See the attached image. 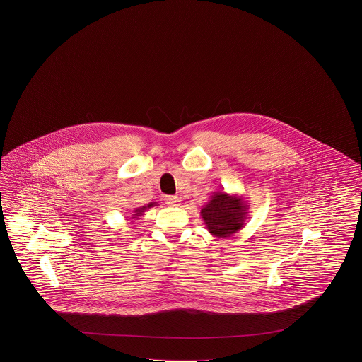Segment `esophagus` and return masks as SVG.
Returning a JSON list of instances; mask_svg holds the SVG:
<instances>
[{
    "label": "esophagus",
    "mask_w": 362,
    "mask_h": 362,
    "mask_svg": "<svg viewBox=\"0 0 362 362\" xmlns=\"http://www.w3.org/2000/svg\"><path fill=\"white\" fill-rule=\"evenodd\" d=\"M165 204H168V206H173V207H176V206H179V202H180V199L177 197H165Z\"/></svg>",
    "instance_id": "esophagus-1"
}]
</instances>
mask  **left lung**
Wrapping results in <instances>:
<instances>
[{"label": "left lung", "instance_id": "obj_1", "mask_svg": "<svg viewBox=\"0 0 362 362\" xmlns=\"http://www.w3.org/2000/svg\"><path fill=\"white\" fill-rule=\"evenodd\" d=\"M248 209V203L240 195L215 191L203 206L200 216L211 235L226 239L245 226Z\"/></svg>", "mask_w": 362, "mask_h": 362}]
</instances>
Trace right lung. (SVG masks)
Wrapping results in <instances>:
<instances>
[{"mask_svg":"<svg viewBox=\"0 0 362 362\" xmlns=\"http://www.w3.org/2000/svg\"><path fill=\"white\" fill-rule=\"evenodd\" d=\"M155 206H158V203H156V202H151V203H148V204H146V206H143V207L134 209L132 219L138 220V218H141L143 214L147 211V209H151V207H155Z\"/></svg>","mask_w":362,"mask_h":362,"instance_id":"obj_1","label":"right lung"}]
</instances>
